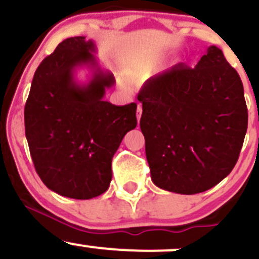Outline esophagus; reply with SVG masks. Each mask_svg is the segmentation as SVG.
<instances>
[{
    "mask_svg": "<svg viewBox=\"0 0 259 259\" xmlns=\"http://www.w3.org/2000/svg\"><path fill=\"white\" fill-rule=\"evenodd\" d=\"M142 113H143V108L140 104H138V109H137V117L138 121H140V117H142Z\"/></svg>",
    "mask_w": 259,
    "mask_h": 259,
    "instance_id": "esophagus-1",
    "label": "esophagus"
}]
</instances>
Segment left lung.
I'll list each match as a JSON object with an SVG mask.
<instances>
[{
	"label": "left lung",
	"mask_w": 259,
	"mask_h": 259,
	"mask_svg": "<svg viewBox=\"0 0 259 259\" xmlns=\"http://www.w3.org/2000/svg\"><path fill=\"white\" fill-rule=\"evenodd\" d=\"M140 129L151 180L179 194L205 192L236 165L248 126L244 90L223 52L178 64L145 81Z\"/></svg>",
	"instance_id": "8db88e82"
}]
</instances>
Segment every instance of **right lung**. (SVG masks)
<instances>
[{"instance_id": "obj_1", "label": "right lung", "mask_w": 259, "mask_h": 259, "mask_svg": "<svg viewBox=\"0 0 259 259\" xmlns=\"http://www.w3.org/2000/svg\"><path fill=\"white\" fill-rule=\"evenodd\" d=\"M94 51L83 36L59 44L38 65L25 105V134L38 177L52 192L74 199L108 190L114 154L138 124L137 104L103 100L114 76L99 69ZM81 64L97 67L82 87L73 80Z\"/></svg>"}]
</instances>
